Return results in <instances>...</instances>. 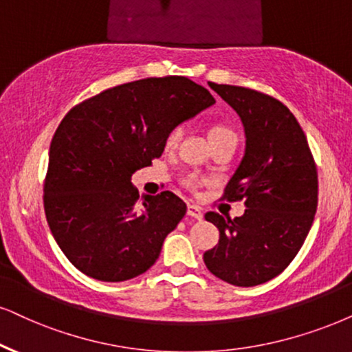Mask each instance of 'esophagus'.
<instances>
[{"mask_svg":"<svg viewBox=\"0 0 352 352\" xmlns=\"http://www.w3.org/2000/svg\"><path fill=\"white\" fill-rule=\"evenodd\" d=\"M186 214L195 217V219L201 221L203 219V211L201 208L197 206V204H188V209H186Z\"/></svg>","mask_w":352,"mask_h":352,"instance_id":"1","label":"esophagus"}]
</instances>
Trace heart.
<instances>
[{"label":"heart","instance_id":"b5f03b06","mask_svg":"<svg viewBox=\"0 0 352 352\" xmlns=\"http://www.w3.org/2000/svg\"><path fill=\"white\" fill-rule=\"evenodd\" d=\"M208 135H209V140H211V143H216V141L219 140H226V138H232V140H235V130L226 122L211 123ZM177 141H179V130L168 131V135L166 138V148L168 149L175 148ZM184 184L191 190H197L198 186L203 185V179H199L197 175H186Z\"/></svg>","mask_w":352,"mask_h":352}]
</instances>
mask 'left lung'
<instances>
[{
    "mask_svg": "<svg viewBox=\"0 0 352 352\" xmlns=\"http://www.w3.org/2000/svg\"><path fill=\"white\" fill-rule=\"evenodd\" d=\"M242 118L245 155L222 199L243 201V216L209 211L219 242L204 252L208 270L240 287L276 278L304 245L317 211L318 173L312 151L283 102L248 87L209 82Z\"/></svg>",
    "mask_w": 352,
    "mask_h": 352,
    "instance_id": "1",
    "label": "left lung"
}]
</instances>
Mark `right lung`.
<instances>
[{"mask_svg":"<svg viewBox=\"0 0 352 352\" xmlns=\"http://www.w3.org/2000/svg\"><path fill=\"white\" fill-rule=\"evenodd\" d=\"M214 102L185 76L148 78L107 89L65 115L50 144L43 208L81 273L120 283L155 263L186 204L172 191L140 197L131 175L161 157L168 131Z\"/></svg>","mask_w":352,"mask_h":352,"instance_id":"1","label":"right lung"}]
</instances>
